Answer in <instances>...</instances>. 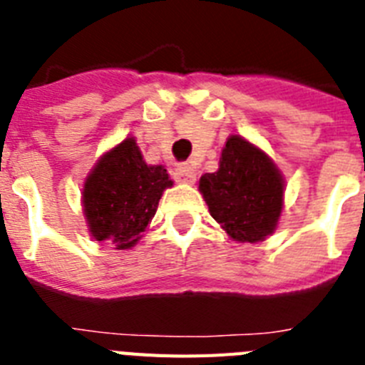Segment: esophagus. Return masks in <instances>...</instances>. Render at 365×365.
<instances>
[{
  "mask_svg": "<svg viewBox=\"0 0 365 365\" xmlns=\"http://www.w3.org/2000/svg\"><path fill=\"white\" fill-rule=\"evenodd\" d=\"M173 177L177 182H185V185H192L195 182V168L190 164H180L173 170Z\"/></svg>",
  "mask_w": 365,
  "mask_h": 365,
  "instance_id": "esophagus-1",
  "label": "esophagus"
}]
</instances>
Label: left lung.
I'll return each mask as SVG.
<instances>
[{"label": "left lung", "instance_id": "left-lung-1", "mask_svg": "<svg viewBox=\"0 0 365 365\" xmlns=\"http://www.w3.org/2000/svg\"><path fill=\"white\" fill-rule=\"evenodd\" d=\"M210 215L234 241L257 243L278 227L283 177L265 151L232 135L221 151L219 170L199 180Z\"/></svg>", "mask_w": 365, "mask_h": 365}]
</instances>
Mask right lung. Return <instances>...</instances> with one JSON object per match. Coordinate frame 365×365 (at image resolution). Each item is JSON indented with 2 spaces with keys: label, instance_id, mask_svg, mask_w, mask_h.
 I'll list each match as a JSON object with an SVG mask.
<instances>
[{
  "label": "right lung",
  "instance_id": "obj_1",
  "mask_svg": "<svg viewBox=\"0 0 365 365\" xmlns=\"http://www.w3.org/2000/svg\"><path fill=\"white\" fill-rule=\"evenodd\" d=\"M172 185L166 168L146 164L135 138L122 140L100 157L83 182V215L93 240L118 250L135 247Z\"/></svg>",
  "mask_w": 365,
  "mask_h": 365
}]
</instances>
